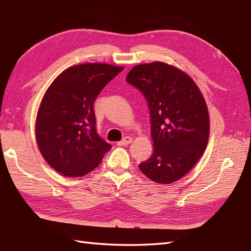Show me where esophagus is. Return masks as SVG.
Here are the masks:
<instances>
[{
    "instance_id": "34e87169",
    "label": "esophagus",
    "mask_w": 251,
    "mask_h": 251,
    "mask_svg": "<svg viewBox=\"0 0 251 251\" xmlns=\"http://www.w3.org/2000/svg\"><path fill=\"white\" fill-rule=\"evenodd\" d=\"M131 141H132V139L130 137H125L123 140H122V141L118 142V145L119 147H126V145L129 144Z\"/></svg>"
}]
</instances>
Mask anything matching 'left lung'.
I'll list each match as a JSON object with an SVG mask.
<instances>
[{"label": "left lung", "mask_w": 251, "mask_h": 251, "mask_svg": "<svg viewBox=\"0 0 251 251\" xmlns=\"http://www.w3.org/2000/svg\"><path fill=\"white\" fill-rule=\"evenodd\" d=\"M126 81L142 93L150 110L154 152L140 170L156 183L176 182L206 149L209 118L204 98L189 75L162 62L135 66Z\"/></svg>", "instance_id": "1"}]
</instances>
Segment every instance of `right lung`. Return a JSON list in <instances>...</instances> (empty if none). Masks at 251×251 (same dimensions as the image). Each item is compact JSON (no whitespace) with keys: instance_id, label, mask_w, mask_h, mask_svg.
Wrapping results in <instances>:
<instances>
[{"instance_id":"obj_1","label":"right lung","mask_w":251,"mask_h":251,"mask_svg":"<svg viewBox=\"0 0 251 251\" xmlns=\"http://www.w3.org/2000/svg\"><path fill=\"white\" fill-rule=\"evenodd\" d=\"M124 67L87 63L64 71L47 90L35 132L38 149L55 171L83 176L99 166L111 149L98 135L93 104Z\"/></svg>"}]
</instances>
